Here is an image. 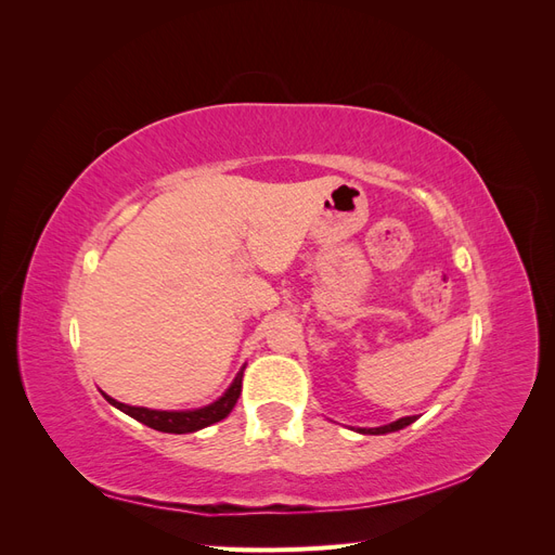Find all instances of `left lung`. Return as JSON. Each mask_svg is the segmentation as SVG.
<instances>
[{
	"instance_id": "8db88e82",
	"label": "left lung",
	"mask_w": 555,
	"mask_h": 555,
	"mask_svg": "<svg viewBox=\"0 0 555 555\" xmlns=\"http://www.w3.org/2000/svg\"><path fill=\"white\" fill-rule=\"evenodd\" d=\"M416 422V416H402V418H398V422H393V424H386V426H379V428H361L359 433H371V435H384V433H393V430H400V428H405V426H410V424H414Z\"/></svg>"
}]
</instances>
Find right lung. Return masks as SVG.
Returning <instances> with one entry per match:
<instances>
[{"mask_svg": "<svg viewBox=\"0 0 555 555\" xmlns=\"http://www.w3.org/2000/svg\"><path fill=\"white\" fill-rule=\"evenodd\" d=\"M243 371L245 367H241V373L236 375V379L231 382L229 389L224 391L222 398H217L215 402H210V405L201 408V410H184V412H169V410H147V408H131V405H125V402L115 400L111 396L104 393V398L111 402L113 408H117L120 412L129 414L131 418H137V422L155 428V430H162V433H176V435H182V433H196L201 428H206L210 424H217L222 422L224 416H229V412L233 410V405L238 402V396H241V389H243Z\"/></svg>", "mask_w": 555, "mask_h": 555, "instance_id": "obj_1", "label": "right lung"}]
</instances>
